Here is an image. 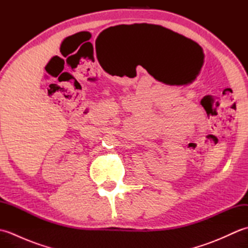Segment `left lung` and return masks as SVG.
Returning a JSON list of instances; mask_svg holds the SVG:
<instances>
[{
	"label": "left lung",
	"instance_id": "obj_1",
	"mask_svg": "<svg viewBox=\"0 0 248 248\" xmlns=\"http://www.w3.org/2000/svg\"><path fill=\"white\" fill-rule=\"evenodd\" d=\"M160 29H161L162 31H164L165 33H166V34H168V35H170V36H175V37H178V38H181V39H186V37H184V36H182V35H179V34L175 33V31H170V30L163 28V26H160Z\"/></svg>",
	"mask_w": 248,
	"mask_h": 248
}]
</instances>
